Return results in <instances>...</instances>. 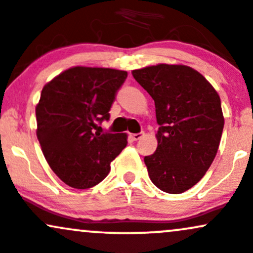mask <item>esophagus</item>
I'll return each instance as SVG.
<instances>
[{
  "instance_id": "esophagus-1",
  "label": "esophagus",
  "mask_w": 253,
  "mask_h": 253,
  "mask_svg": "<svg viewBox=\"0 0 253 253\" xmlns=\"http://www.w3.org/2000/svg\"><path fill=\"white\" fill-rule=\"evenodd\" d=\"M144 135V132H140V133H134V134H131V139L132 140H138L140 139V138Z\"/></svg>"
}]
</instances>
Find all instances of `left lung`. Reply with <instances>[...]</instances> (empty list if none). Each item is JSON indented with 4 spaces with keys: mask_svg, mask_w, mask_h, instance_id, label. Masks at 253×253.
<instances>
[{
    "mask_svg": "<svg viewBox=\"0 0 253 253\" xmlns=\"http://www.w3.org/2000/svg\"><path fill=\"white\" fill-rule=\"evenodd\" d=\"M155 102L158 148L145 156L148 173L159 189H190L214 160L224 118L220 98L199 71L187 65L158 64L132 71Z\"/></svg>",
    "mask_w": 253,
    "mask_h": 253,
    "instance_id": "obj_1",
    "label": "left lung"
}]
</instances>
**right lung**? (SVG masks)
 Masks as SVG:
<instances>
[{
  "label": "right lung",
  "instance_id": "right-lung-1",
  "mask_svg": "<svg viewBox=\"0 0 253 253\" xmlns=\"http://www.w3.org/2000/svg\"><path fill=\"white\" fill-rule=\"evenodd\" d=\"M126 71L74 66L42 88L36 105L37 139L49 167L75 189L94 187L110 172V162L127 145L126 133H99L110 118Z\"/></svg>",
  "mask_w": 253,
  "mask_h": 253
}]
</instances>
